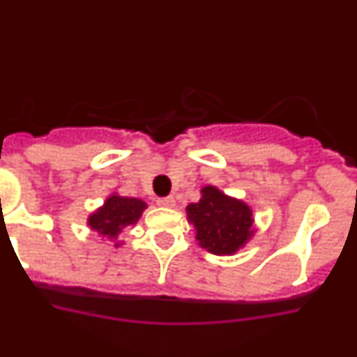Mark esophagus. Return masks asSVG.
<instances>
[{
	"label": "esophagus",
	"instance_id": "1",
	"mask_svg": "<svg viewBox=\"0 0 357 357\" xmlns=\"http://www.w3.org/2000/svg\"><path fill=\"white\" fill-rule=\"evenodd\" d=\"M157 206H160V207H173V206H175V198H173V197L157 198Z\"/></svg>",
	"mask_w": 357,
	"mask_h": 357
}]
</instances>
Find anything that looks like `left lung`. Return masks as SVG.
<instances>
[{"mask_svg": "<svg viewBox=\"0 0 357 357\" xmlns=\"http://www.w3.org/2000/svg\"><path fill=\"white\" fill-rule=\"evenodd\" d=\"M202 198L185 207L197 241L214 255H232L255 234L254 213L243 200L229 197L216 185H204Z\"/></svg>", "mask_w": 357, "mask_h": 357, "instance_id": "left-lung-1", "label": "left lung"}]
</instances>
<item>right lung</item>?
<instances>
[{
	"label": "right lung",
	"instance_id": "1",
	"mask_svg": "<svg viewBox=\"0 0 357 357\" xmlns=\"http://www.w3.org/2000/svg\"><path fill=\"white\" fill-rule=\"evenodd\" d=\"M144 209H146V202L141 198L119 197L118 193H112L107 197L102 207H98L94 213L89 214L87 225L102 238L112 239L114 247H121L123 241H118V236L128 225H135L139 222Z\"/></svg>",
	"mask_w": 357,
	"mask_h": 357
}]
</instances>
